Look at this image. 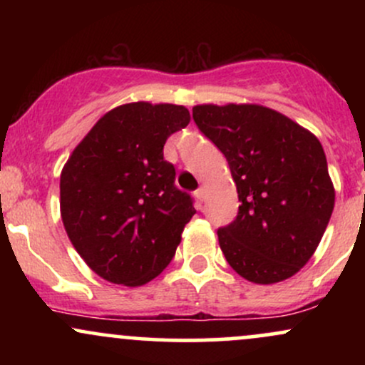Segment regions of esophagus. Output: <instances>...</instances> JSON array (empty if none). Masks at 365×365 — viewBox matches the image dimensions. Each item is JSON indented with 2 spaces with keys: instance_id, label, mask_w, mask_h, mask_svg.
<instances>
[{
  "instance_id": "obj_1",
  "label": "esophagus",
  "mask_w": 365,
  "mask_h": 365,
  "mask_svg": "<svg viewBox=\"0 0 365 365\" xmlns=\"http://www.w3.org/2000/svg\"><path fill=\"white\" fill-rule=\"evenodd\" d=\"M195 197H197V199H199V200L206 199V188H204V187L197 188V190H195Z\"/></svg>"
}]
</instances>
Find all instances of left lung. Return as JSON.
<instances>
[{
    "label": "left lung",
    "mask_w": 365,
    "mask_h": 365,
    "mask_svg": "<svg viewBox=\"0 0 365 365\" xmlns=\"http://www.w3.org/2000/svg\"><path fill=\"white\" fill-rule=\"evenodd\" d=\"M192 116L225 154L242 202L235 221L217 230L226 261L257 284L292 278L316 252L334 207L321 142L261 104H199Z\"/></svg>",
    "instance_id": "1"
}]
</instances>
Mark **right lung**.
<instances>
[{"label":"right lung","instance_id":"obj_1","mask_svg":"<svg viewBox=\"0 0 365 365\" xmlns=\"http://www.w3.org/2000/svg\"><path fill=\"white\" fill-rule=\"evenodd\" d=\"M190 113L178 104H121L98 120L61 170L60 211L70 242L106 282L140 287L163 273L195 215L163 158Z\"/></svg>","mask_w":365,"mask_h":365}]
</instances>
